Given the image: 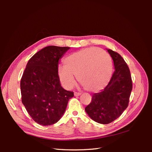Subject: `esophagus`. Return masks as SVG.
Instances as JSON below:
<instances>
[{
  "label": "esophagus",
  "mask_w": 152,
  "mask_h": 152,
  "mask_svg": "<svg viewBox=\"0 0 152 152\" xmlns=\"http://www.w3.org/2000/svg\"><path fill=\"white\" fill-rule=\"evenodd\" d=\"M80 94H81L80 93H77V92H75V93H74V95H75V96H80Z\"/></svg>",
  "instance_id": "esophagus-1"
}]
</instances>
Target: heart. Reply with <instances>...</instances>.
I'll return each mask as SVG.
<instances>
[{"mask_svg": "<svg viewBox=\"0 0 152 152\" xmlns=\"http://www.w3.org/2000/svg\"><path fill=\"white\" fill-rule=\"evenodd\" d=\"M64 65L58 67V75L66 89L74 86L75 76L86 90L98 92L108 85L112 77L111 58L104 50L96 48L71 54L65 59Z\"/></svg>", "mask_w": 152, "mask_h": 152, "instance_id": "obj_1", "label": "heart"}]
</instances>
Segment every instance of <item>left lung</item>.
Listing matches in <instances>:
<instances>
[{"instance_id": "1", "label": "left lung", "mask_w": 152, "mask_h": 152, "mask_svg": "<svg viewBox=\"0 0 152 152\" xmlns=\"http://www.w3.org/2000/svg\"><path fill=\"white\" fill-rule=\"evenodd\" d=\"M115 72L104 90L92 96L91 102L85 108L88 115L96 122L107 124L120 117L129 102L132 82L129 68L120 54L111 49Z\"/></svg>"}]
</instances>
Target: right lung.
Instances as JSON below:
<instances>
[{
	"label": "right lung",
	"mask_w": 152,
	"mask_h": 152,
	"mask_svg": "<svg viewBox=\"0 0 152 152\" xmlns=\"http://www.w3.org/2000/svg\"><path fill=\"white\" fill-rule=\"evenodd\" d=\"M69 47L49 45L32 56L20 82L21 101L27 112L40 125L56 123L65 112L73 92L64 89L58 75L59 60Z\"/></svg>",
	"instance_id": "right-lung-1"
}]
</instances>
